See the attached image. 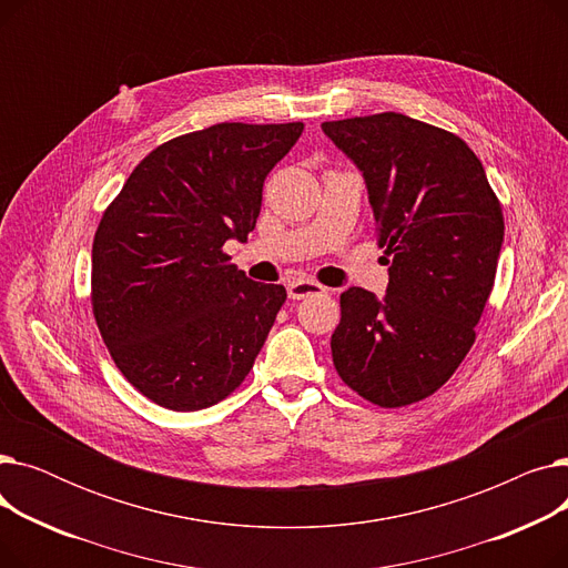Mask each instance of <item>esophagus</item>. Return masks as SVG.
Listing matches in <instances>:
<instances>
[{
  "instance_id": "1",
  "label": "esophagus",
  "mask_w": 568,
  "mask_h": 568,
  "mask_svg": "<svg viewBox=\"0 0 568 568\" xmlns=\"http://www.w3.org/2000/svg\"><path fill=\"white\" fill-rule=\"evenodd\" d=\"M326 287L315 283V281H306V278H296V281H290L287 283V296L290 300H306V296H313V294H324Z\"/></svg>"
}]
</instances>
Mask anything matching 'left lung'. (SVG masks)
<instances>
[{
  "mask_svg": "<svg viewBox=\"0 0 568 568\" xmlns=\"http://www.w3.org/2000/svg\"><path fill=\"white\" fill-rule=\"evenodd\" d=\"M362 170L389 264L382 300L341 294L332 356L341 379L379 407L424 400L474 345L493 292L504 219L486 170L454 133L398 112L324 122Z\"/></svg>",
  "mask_w": 568,
  "mask_h": 568,
  "instance_id": "left-lung-1",
  "label": "left lung"
}]
</instances>
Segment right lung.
<instances>
[{
    "label": "right lung",
    "instance_id": "right-lung-1",
    "mask_svg": "<svg viewBox=\"0 0 568 568\" xmlns=\"http://www.w3.org/2000/svg\"><path fill=\"white\" fill-rule=\"evenodd\" d=\"M304 131L216 124L144 156L105 209L92 248V308L116 368L161 407L195 412L251 373L283 285L246 278L223 253L246 242L266 174Z\"/></svg>",
    "mask_w": 568,
    "mask_h": 568
}]
</instances>
